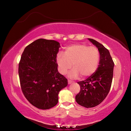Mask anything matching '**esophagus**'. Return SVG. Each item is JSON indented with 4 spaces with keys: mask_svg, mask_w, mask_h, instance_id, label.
<instances>
[{
    "mask_svg": "<svg viewBox=\"0 0 131 131\" xmlns=\"http://www.w3.org/2000/svg\"><path fill=\"white\" fill-rule=\"evenodd\" d=\"M73 83V82H72V81H71V80H68V84H71V83Z\"/></svg>",
    "mask_w": 131,
    "mask_h": 131,
    "instance_id": "34e87169",
    "label": "esophagus"
}]
</instances>
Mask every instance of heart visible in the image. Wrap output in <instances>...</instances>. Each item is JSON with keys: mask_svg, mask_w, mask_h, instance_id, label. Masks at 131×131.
I'll list each match as a JSON object with an SVG mask.
<instances>
[{"mask_svg": "<svg viewBox=\"0 0 131 131\" xmlns=\"http://www.w3.org/2000/svg\"><path fill=\"white\" fill-rule=\"evenodd\" d=\"M100 52L96 47H89L83 44H75L67 47L65 53L59 52L56 56L58 71L65 74L72 66L73 69L68 73L71 79L91 76L98 66Z\"/></svg>", "mask_w": 131, "mask_h": 131, "instance_id": "b5f03b06", "label": "heart"}]
</instances>
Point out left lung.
<instances>
[{
	"instance_id": "8db88e82",
	"label": "left lung",
	"mask_w": 131,
	"mask_h": 131,
	"mask_svg": "<svg viewBox=\"0 0 131 131\" xmlns=\"http://www.w3.org/2000/svg\"><path fill=\"white\" fill-rule=\"evenodd\" d=\"M88 39L98 48L99 65L94 73L87 79L78 82L80 92L75 96L78 104L87 108L93 107L104 101L112 85L114 63L109 51L93 39Z\"/></svg>"
}]
</instances>
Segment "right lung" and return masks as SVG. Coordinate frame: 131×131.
I'll return each mask as SVG.
<instances>
[{
	"mask_svg": "<svg viewBox=\"0 0 131 131\" xmlns=\"http://www.w3.org/2000/svg\"><path fill=\"white\" fill-rule=\"evenodd\" d=\"M60 44L39 39L27 46L18 65L22 91L33 106L46 110L54 107L58 93L68 85V80L58 71L56 56Z\"/></svg>",
	"mask_w": 131,
	"mask_h": 131,
	"instance_id": "obj_1",
	"label": "right lung"
}]
</instances>
